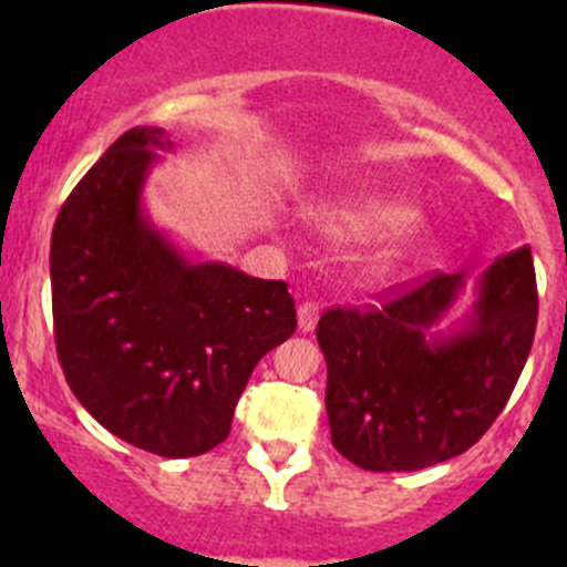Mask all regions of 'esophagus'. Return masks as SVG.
I'll return each mask as SVG.
<instances>
[{
  "label": "esophagus",
  "mask_w": 567,
  "mask_h": 567,
  "mask_svg": "<svg viewBox=\"0 0 567 567\" xmlns=\"http://www.w3.org/2000/svg\"><path fill=\"white\" fill-rule=\"evenodd\" d=\"M318 323V305L316 301H305L299 305V329L301 331H312Z\"/></svg>",
  "instance_id": "obj_1"
}]
</instances>
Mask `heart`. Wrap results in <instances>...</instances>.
<instances>
[{
  "mask_svg": "<svg viewBox=\"0 0 567 567\" xmlns=\"http://www.w3.org/2000/svg\"><path fill=\"white\" fill-rule=\"evenodd\" d=\"M403 219V208L392 203H381V199H359V203L337 205V208H323L318 214V221L323 230L334 233V236H362V233L381 230L394 221ZM403 244V233L392 230L384 236V247L381 257H394Z\"/></svg>",
  "mask_w": 567,
  "mask_h": 567,
  "instance_id": "heart-1",
  "label": "heart"
}]
</instances>
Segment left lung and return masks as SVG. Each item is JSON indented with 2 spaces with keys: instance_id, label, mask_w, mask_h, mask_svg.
<instances>
[{
  "instance_id": "1",
  "label": "left lung",
  "mask_w": 567,
  "mask_h": 567,
  "mask_svg": "<svg viewBox=\"0 0 567 567\" xmlns=\"http://www.w3.org/2000/svg\"><path fill=\"white\" fill-rule=\"evenodd\" d=\"M463 279L466 271L433 274L384 305L334 307L318 320L326 414L342 458L370 472H416L466 453L502 414L535 340L532 251L496 257L463 329L431 340Z\"/></svg>"
}]
</instances>
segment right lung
Returning a JSON list of instances; mask_svg holds the SVG:
<instances>
[{
  "mask_svg": "<svg viewBox=\"0 0 567 567\" xmlns=\"http://www.w3.org/2000/svg\"><path fill=\"white\" fill-rule=\"evenodd\" d=\"M173 147L131 128L62 203L51 233V310L62 373L123 442L203 455L230 433L255 364L296 331L282 279L192 262L142 214V186Z\"/></svg>",
  "mask_w": 567,
  "mask_h": 567,
  "instance_id": "add662e5",
  "label": "right lung"
}]
</instances>
